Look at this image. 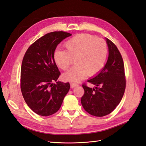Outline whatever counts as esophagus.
I'll return each mask as SVG.
<instances>
[{
    "instance_id": "obj_1",
    "label": "esophagus",
    "mask_w": 146,
    "mask_h": 146,
    "mask_svg": "<svg viewBox=\"0 0 146 146\" xmlns=\"http://www.w3.org/2000/svg\"><path fill=\"white\" fill-rule=\"evenodd\" d=\"M70 86H71V88H73L76 87V86H78V84H77V83H76L71 82V83H70Z\"/></svg>"
}]
</instances>
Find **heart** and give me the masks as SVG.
Instances as JSON below:
<instances>
[{
	"instance_id": "b5f03b06",
	"label": "heart",
	"mask_w": 146,
	"mask_h": 146,
	"mask_svg": "<svg viewBox=\"0 0 146 146\" xmlns=\"http://www.w3.org/2000/svg\"><path fill=\"white\" fill-rule=\"evenodd\" d=\"M64 49H57L54 52L56 64L66 70L73 63L76 64L65 73L63 78L77 82L86 75L92 76L100 73L106 62L108 48L104 39L88 34L77 35L64 43Z\"/></svg>"
}]
</instances>
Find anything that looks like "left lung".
<instances>
[{
	"instance_id": "left-lung-1",
	"label": "left lung",
	"mask_w": 146,
	"mask_h": 146,
	"mask_svg": "<svg viewBox=\"0 0 146 146\" xmlns=\"http://www.w3.org/2000/svg\"><path fill=\"white\" fill-rule=\"evenodd\" d=\"M107 39L108 58L106 64L97 76L88 80L94 88L83 83L84 95L81 98L83 107L95 117L110 113L119 104L126 86L124 64L120 51L113 42Z\"/></svg>"
}]
</instances>
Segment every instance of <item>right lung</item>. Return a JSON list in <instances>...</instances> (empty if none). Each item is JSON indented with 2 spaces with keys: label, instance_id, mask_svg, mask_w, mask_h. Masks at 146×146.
<instances>
[{
  "label": "right lung",
  "instance_id": "1",
  "mask_svg": "<svg viewBox=\"0 0 146 146\" xmlns=\"http://www.w3.org/2000/svg\"><path fill=\"white\" fill-rule=\"evenodd\" d=\"M71 34L54 31L33 43L24 56L21 70V90L33 111L49 116L60 109L70 88L69 83L56 82L61 75L54 60L57 46Z\"/></svg>",
  "mask_w": 146,
  "mask_h": 146
}]
</instances>
